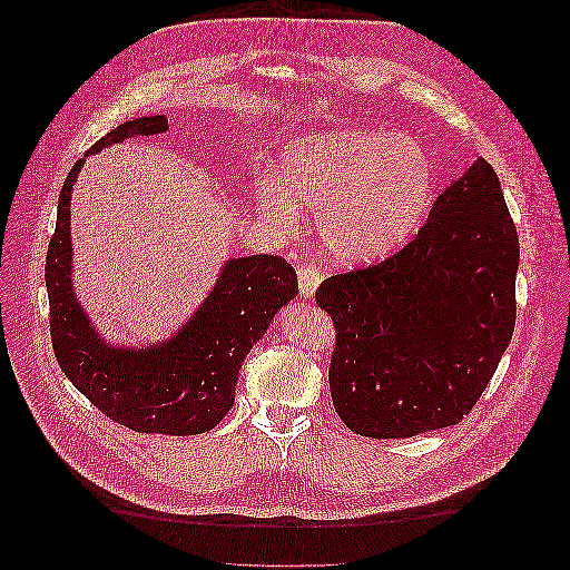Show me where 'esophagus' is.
Instances as JSON below:
<instances>
[{"instance_id":"1","label":"esophagus","mask_w":570,"mask_h":570,"mask_svg":"<svg viewBox=\"0 0 570 570\" xmlns=\"http://www.w3.org/2000/svg\"><path fill=\"white\" fill-rule=\"evenodd\" d=\"M322 278H324L322 271L315 264L304 262L299 268H296V281H299V294L306 296V299H311V296L315 294V289L322 283Z\"/></svg>"}]
</instances>
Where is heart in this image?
Wrapping results in <instances>:
<instances>
[{
  "label": "heart",
  "instance_id": "obj_1",
  "mask_svg": "<svg viewBox=\"0 0 570 570\" xmlns=\"http://www.w3.org/2000/svg\"><path fill=\"white\" fill-rule=\"evenodd\" d=\"M281 183L292 199L317 210L324 250L345 264H366L417 229L436 171L424 146L405 134L332 129L285 148ZM262 204L276 220H294L281 187L266 185Z\"/></svg>",
  "mask_w": 570,
  "mask_h": 570
}]
</instances>
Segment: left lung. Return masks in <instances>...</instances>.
<instances>
[{"instance_id": "left-lung-1", "label": "left lung", "mask_w": 570, "mask_h": 570, "mask_svg": "<svg viewBox=\"0 0 570 570\" xmlns=\"http://www.w3.org/2000/svg\"><path fill=\"white\" fill-rule=\"evenodd\" d=\"M518 229L490 161L452 183L394 255L322 281L336 345L330 390L360 436L411 439L462 422L512 338Z\"/></svg>"}]
</instances>
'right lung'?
<instances>
[{"label": "right lung", "instance_id": "obj_1", "mask_svg": "<svg viewBox=\"0 0 570 570\" xmlns=\"http://www.w3.org/2000/svg\"><path fill=\"white\" fill-rule=\"evenodd\" d=\"M165 116L118 125L86 155L106 146L167 131ZM71 167L58 199V223L46 253L52 350L71 385L108 420L141 433L193 436L210 431L234 403L236 377L271 317L296 294L294 268L276 255L227 262L218 285L176 338L148 350L101 343L71 292L69 199Z\"/></svg>", "mask_w": 570, "mask_h": 570}]
</instances>
